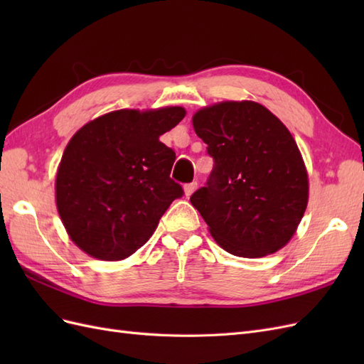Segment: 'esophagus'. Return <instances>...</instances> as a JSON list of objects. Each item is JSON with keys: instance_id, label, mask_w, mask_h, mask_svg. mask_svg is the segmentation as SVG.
I'll return each mask as SVG.
<instances>
[{"instance_id": "esophagus-1", "label": "esophagus", "mask_w": 364, "mask_h": 364, "mask_svg": "<svg viewBox=\"0 0 364 364\" xmlns=\"http://www.w3.org/2000/svg\"><path fill=\"white\" fill-rule=\"evenodd\" d=\"M183 190H185V196H186V197H190V196L197 190V182L186 183V185L183 186Z\"/></svg>"}]
</instances>
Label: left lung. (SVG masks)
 Wrapping results in <instances>:
<instances>
[{"label":"left lung","mask_w":364,"mask_h":364,"mask_svg":"<svg viewBox=\"0 0 364 364\" xmlns=\"http://www.w3.org/2000/svg\"><path fill=\"white\" fill-rule=\"evenodd\" d=\"M214 159L191 205L235 257L261 258L289 243L308 203V174L289 129L255 102H223L193 117Z\"/></svg>","instance_id":"obj_1"}]
</instances>
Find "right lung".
Listing matches in <instances>:
<instances>
[{
  "instance_id": "obj_1",
  "label": "right lung",
  "mask_w": 364,
  "mask_h": 364,
  "mask_svg": "<svg viewBox=\"0 0 364 364\" xmlns=\"http://www.w3.org/2000/svg\"><path fill=\"white\" fill-rule=\"evenodd\" d=\"M185 109H121L85 124L56 176V205L70 238L103 261L130 257L155 232L182 186L170 178L176 153L159 141Z\"/></svg>"
}]
</instances>
